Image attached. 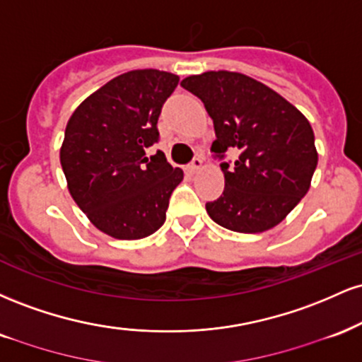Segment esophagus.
<instances>
[{
  "label": "esophagus",
  "mask_w": 362,
  "mask_h": 362,
  "mask_svg": "<svg viewBox=\"0 0 362 362\" xmlns=\"http://www.w3.org/2000/svg\"><path fill=\"white\" fill-rule=\"evenodd\" d=\"M201 168H202V158L201 156H194V160L190 161V165H189V170L192 173H195V172H199Z\"/></svg>",
  "instance_id": "obj_1"
}]
</instances>
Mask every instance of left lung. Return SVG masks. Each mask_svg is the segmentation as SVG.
I'll list each match as a JSON object with an SVG mask.
<instances>
[{
  "label": "left lung",
  "instance_id": "8db88e82",
  "mask_svg": "<svg viewBox=\"0 0 362 362\" xmlns=\"http://www.w3.org/2000/svg\"><path fill=\"white\" fill-rule=\"evenodd\" d=\"M204 103L214 124V158L224 190L207 202L214 223L238 233L279 224L308 192L318 163L305 115L279 93L240 73L207 71L180 83ZM235 152V162L226 160Z\"/></svg>",
  "mask_w": 362,
  "mask_h": 362
}]
</instances>
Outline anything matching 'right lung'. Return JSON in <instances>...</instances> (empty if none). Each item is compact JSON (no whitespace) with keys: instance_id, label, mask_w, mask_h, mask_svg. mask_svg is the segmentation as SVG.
<instances>
[{"instance_id":"1","label":"right lung","mask_w":362,"mask_h":362,"mask_svg":"<svg viewBox=\"0 0 362 362\" xmlns=\"http://www.w3.org/2000/svg\"><path fill=\"white\" fill-rule=\"evenodd\" d=\"M178 76L158 69L120 74L73 112L61 148V167L74 202L90 221L119 240L160 230L170 195L184 178L161 151L158 117Z\"/></svg>"}]
</instances>
